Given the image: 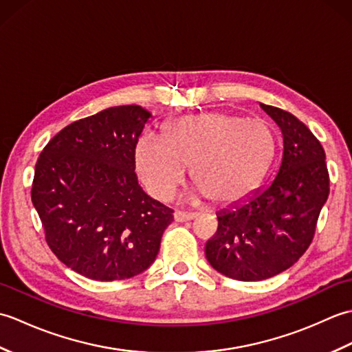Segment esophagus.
<instances>
[{
    "label": "esophagus",
    "instance_id": "1",
    "mask_svg": "<svg viewBox=\"0 0 352 352\" xmlns=\"http://www.w3.org/2000/svg\"><path fill=\"white\" fill-rule=\"evenodd\" d=\"M197 218V213H189V212H182V210H175L174 213V219L177 222H184V221H192Z\"/></svg>",
    "mask_w": 352,
    "mask_h": 352
}]
</instances>
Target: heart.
<instances>
[{
    "label": "heart",
    "mask_w": 352,
    "mask_h": 352,
    "mask_svg": "<svg viewBox=\"0 0 352 352\" xmlns=\"http://www.w3.org/2000/svg\"><path fill=\"white\" fill-rule=\"evenodd\" d=\"M275 153L271 129L260 119L226 111L186 116L166 125L163 136L144 133L134 151L136 168L153 197L168 199L190 166L193 197L230 206L257 188Z\"/></svg>",
    "instance_id": "1"
}]
</instances>
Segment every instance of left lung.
I'll use <instances>...</instances> for the list:
<instances>
[{"label":"left lung","mask_w":352,"mask_h":352,"mask_svg":"<svg viewBox=\"0 0 352 352\" xmlns=\"http://www.w3.org/2000/svg\"><path fill=\"white\" fill-rule=\"evenodd\" d=\"M283 134L274 180L242 204L218 214V231L206 243L213 269L239 281H260L286 271L307 251L330 193L325 151L300 119L260 104Z\"/></svg>","instance_id":"8db88e82"}]
</instances>
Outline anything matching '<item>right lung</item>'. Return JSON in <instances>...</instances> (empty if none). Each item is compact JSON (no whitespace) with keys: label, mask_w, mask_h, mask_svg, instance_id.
Masks as SVG:
<instances>
[{"label":"right lung","mask_w":352,"mask_h":352,"mask_svg":"<svg viewBox=\"0 0 352 352\" xmlns=\"http://www.w3.org/2000/svg\"><path fill=\"white\" fill-rule=\"evenodd\" d=\"M153 115L109 107L65 126L34 168L33 206L56 257L96 281L125 280L153 265L169 207L138 183L134 151Z\"/></svg>","instance_id":"1"}]
</instances>
